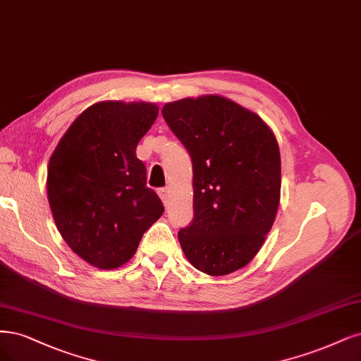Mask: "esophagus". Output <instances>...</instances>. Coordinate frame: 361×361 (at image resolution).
Wrapping results in <instances>:
<instances>
[{
    "label": "esophagus",
    "instance_id": "obj_1",
    "mask_svg": "<svg viewBox=\"0 0 361 361\" xmlns=\"http://www.w3.org/2000/svg\"><path fill=\"white\" fill-rule=\"evenodd\" d=\"M158 194H159V197H161V200L164 202V204H167L169 203V200H170V190L167 188H159L158 190Z\"/></svg>",
    "mask_w": 361,
    "mask_h": 361
}]
</instances>
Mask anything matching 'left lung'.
Here are the masks:
<instances>
[{"instance_id":"left-lung-1","label":"left lung","mask_w":361,"mask_h":361,"mask_svg":"<svg viewBox=\"0 0 361 361\" xmlns=\"http://www.w3.org/2000/svg\"><path fill=\"white\" fill-rule=\"evenodd\" d=\"M163 116L192 161L194 218L178 233L185 257L210 276L245 267L275 221L281 154L250 109L221 95L164 104Z\"/></svg>"}]
</instances>
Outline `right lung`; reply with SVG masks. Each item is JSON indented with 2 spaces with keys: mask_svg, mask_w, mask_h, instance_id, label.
<instances>
[{
  "mask_svg": "<svg viewBox=\"0 0 361 361\" xmlns=\"http://www.w3.org/2000/svg\"><path fill=\"white\" fill-rule=\"evenodd\" d=\"M157 116L154 103H95L71 123L49 159L47 200L58 231L94 267L128 263L164 212L135 155Z\"/></svg>",
  "mask_w": 361,
  "mask_h": 361,
  "instance_id": "right-lung-1",
  "label": "right lung"
}]
</instances>
